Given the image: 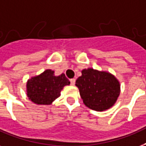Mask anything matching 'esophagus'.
Returning a JSON list of instances; mask_svg holds the SVG:
<instances>
[{"mask_svg": "<svg viewBox=\"0 0 146 146\" xmlns=\"http://www.w3.org/2000/svg\"><path fill=\"white\" fill-rule=\"evenodd\" d=\"M75 82H76L75 79H71V80H70V83H71V85H72V86H73L74 84H75Z\"/></svg>", "mask_w": 146, "mask_h": 146, "instance_id": "34e87169", "label": "esophagus"}]
</instances>
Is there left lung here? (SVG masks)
<instances>
[{"mask_svg":"<svg viewBox=\"0 0 146 146\" xmlns=\"http://www.w3.org/2000/svg\"><path fill=\"white\" fill-rule=\"evenodd\" d=\"M76 81L80 95L88 108L102 112L113 107L120 94L117 78L107 71L83 69Z\"/></svg>","mask_w":146,"mask_h":146,"instance_id":"1","label":"left lung"}]
</instances>
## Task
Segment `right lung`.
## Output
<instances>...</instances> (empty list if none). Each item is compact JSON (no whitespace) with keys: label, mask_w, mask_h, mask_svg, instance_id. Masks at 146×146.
<instances>
[{"label":"right lung","mask_w":146,"mask_h":146,"mask_svg":"<svg viewBox=\"0 0 146 146\" xmlns=\"http://www.w3.org/2000/svg\"><path fill=\"white\" fill-rule=\"evenodd\" d=\"M54 71L47 69L27 81L26 92L29 100L37 105H51L60 96L65 86L70 82L64 73L55 76Z\"/></svg>","instance_id":"right-lung-1"}]
</instances>
